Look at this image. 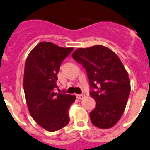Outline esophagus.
I'll return each instance as SVG.
<instances>
[{
    "label": "esophagus",
    "instance_id": "34e87169",
    "mask_svg": "<svg viewBox=\"0 0 150 150\" xmlns=\"http://www.w3.org/2000/svg\"><path fill=\"white\" fill-rule=\"evenodd\" d=\"M76 97L79 99H83L85 97H86V95L85 94H81V95H76Z\"/></svg>",
    "mask_w": 150,
    "mask_h": 150
}]
</instances>
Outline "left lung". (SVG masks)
<instances>
[{"label":"left lung","instance_id":"left-lung-1","mask_svg":"<svg viewBox=\"0 0 150 150\" xmlns=\"http://www.w3.org/2000/svg\"><path fill=\"white\" fill-rule=\"evenodd\" d=\"M71 56L86 69L95 88L90 92L96 100V108L89 114L92 123L101 129L112 127L123 114L131 89L123 64L115 52L103 45L79 47Z\"/></svg>","mask_w":150,"mask_h":150}]
</instances>
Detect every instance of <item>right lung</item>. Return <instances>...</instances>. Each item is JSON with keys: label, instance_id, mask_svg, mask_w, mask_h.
Instances as JSON below:
<instances>
[{"label": "right lung", "instance_id": "add662e5", "mask_svg": "<svg viewBox=\"0 0 150 150\" xmlns=\"http://www.w3.org/2000/svg\"><path fill=\"white\" fill-rule=\"evenodd\" d=\"M73 47H62L42 41L27 57L24 71V91L31 117L40 126L54 132L69 122V108L75 96L54 92L61 63Z\"/></svg>", "mask_w": 150, "mask_h": 150}]
</instances>
